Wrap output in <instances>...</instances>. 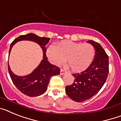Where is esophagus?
Wrapping results in <instances>:
<instances>
[{
  "mask_svg": "<svg viewBox=\"0 0 121 121\" xmlns=\"http://www.w3.org/2000/svg\"><path fill=\"white\" fill-rule=\"evenodd\" d=\"M66 72H67V71H66L65 70H64V69H60V74H61V75L66 73Z\"/></svg>",
  "mask_w": 121,
  "mask_h": 121,
  "instance_id": "1",
  "label": "esophagus"
}]
</instances>
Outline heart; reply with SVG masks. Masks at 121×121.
I'll return each mask as SVG.
<instances>
[{
  "label": "heart",
  "instance_id": "b5f03b06",
  "mask_svg": "<svg viewBox=\"0 0 121 121\" xmlns=\"http://www.w3.org/2000/svg\"><path fill=\"white\" fill-rule=\"evenodd\" d=\"M47 56L52 64L59 65L65 61L70 68L75 72L86 70L93 60L95 49L92 45L87 43L74 42L65 40L50 45L47 50Z\"/></svg>",
  "mask_w": 121,
  "mask_h": 121
}]
</instances>
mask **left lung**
<instances>
[{
	"label": "left lung",
	"instance_id": "1",
	"mask_svg": "<svg viewBox=\"0 0 121 121\" xmlns=\"http://www.w3.org/2000/svg\"><path fill=\"white\" fill-rule=\"evenodd\" d=\"M95 49L94 59L85 71L73 74L74 81L66 86L68 97L76 102H84L99 92L106 81L109 72L108 56L100 44L93 40H88Z\"/></svg>",
	"mask_w": 121,
	"mask_h": 121
}]
</instances>
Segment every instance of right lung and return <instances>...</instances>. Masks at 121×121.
Segmentation results:
<instances>
[{"mask_svg": "<svg viewBox=\"0 0 121 121\" xmlns=\"http://www.w3.org/2000/svg\"><path fill=\"white\" fill-rule=\"evenodd\" d=\"M50 38L40 37L37 35L29 33L25 35H21L15 39L11 43L9 55L13 46L21 40H30L35 42L40 46L43 50V59L39 66L31 73L24 76H19L13 73L11 70L8 64V72L13 84L22 93L30 97L40 96L45 92L50 82V78L53 76L60 74V68L52 65L47 60L46 55V45L50 41Z\"/></svg>", "mask_w": 121, "mask_h": 121, "instance_id": "1", "label": "right lung"}]
</instances>
